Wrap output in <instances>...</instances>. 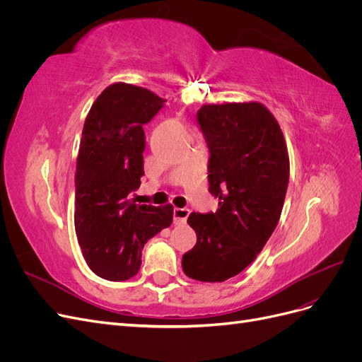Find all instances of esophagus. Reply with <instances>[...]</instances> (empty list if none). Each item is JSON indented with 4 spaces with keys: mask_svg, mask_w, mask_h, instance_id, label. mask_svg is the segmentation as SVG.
Segmentation results:
<instances>
[{
    "mask_svg": "<svg viewBox=\"0 0 362 362\" xmlns=\"http://www.w3.org/2000/svg\"><path fill=\"white\" fill-rule=\"evenodd\" d=\"M189 214H190L189 208H175V210H173V222H175V225L185 223Z\"/></svg>",
    "mask_w": 362,
    "mask_h": 362,
    "instance_id": "esophagus-1",
    "label": "esophagus"
}]
</instances>
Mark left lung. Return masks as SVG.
<instances>
[{
    "label": "left lung",
    "instance_id": "obj_1",
    "mask_svg": "<svg viewBox=\"0 0 362 362\" xmlns=\"http://www.w3.org/2000/svg\"><path fill=\"white\" fill-rule=\"evenodd\" d=\"M199 128L210 152L208 182L216 213H192L196 245L182 255L185 275L223 282L257 258L279 222L290 163L279 124L259 103L202 105Z\"/></svg>",
    "mask_w": 362,
    "mask_h": 362
}]
</instances>
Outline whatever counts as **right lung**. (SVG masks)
I'll return each instance as SVG.
<instances>
[{
  "instance_id": "add662e5",
  "label": "right lung",
  "mask_w": 362,
  "mask_h": 362,
  "mask_svg": "<svg viewBox=\"0 0 362 362\" xmlns=\"http://www.w3.org/2000/svg\"><path fill=\"white\" fill-rule=\"evenodd\" d=\"M164 100L144 87L116 83L96 98L83 127L75 172V233L95 275L133 278L149 238L170 226L173 206L139 205L145 131Z\"/></svg>"
}]
</instances>
